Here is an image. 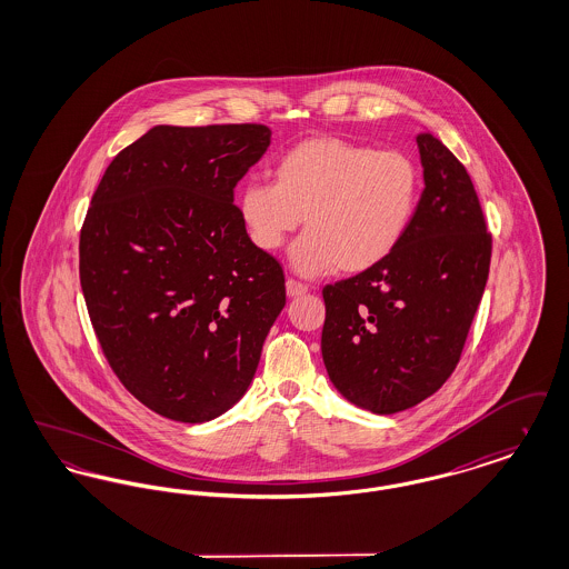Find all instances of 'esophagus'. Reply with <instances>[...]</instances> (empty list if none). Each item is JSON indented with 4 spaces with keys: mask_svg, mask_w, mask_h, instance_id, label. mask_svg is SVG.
<instances>
[{
    "mask_svg": "<svg viewBox=\"0 0 569 569\" xmlns=\"http://www.w3.org/2000/svg\"><path fill=\"white\" fill-rule=\"evenodd\" d=\"M307 292H309V288H307V286H302V283H298L295 279H288V281H286V295H288V297H305Z\"/></svg>",
    "mask_w": 569,
    "mask_h": 569,
    "instance_id": "34e87169",
    "label": "esophagus"
}]
</instances>
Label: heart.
<instances>
[{
	"label": "heart",
	"mask_w": 569,
	"mask_h": 569,
	"mask_svg": "<svg viewBox=\"0 0 569 569\" xmlns=\"http://www.w3.org/2000/svg\"><path fill=\"white\" fill-rule=\"evenodd\" d=\"M422 172L403 151L335 136L298 142L272 181L247 183L239 213L251 241L279 249L300 228L290 264L302 277L371 271L388 260L416 219Z\"/></svg>",
	"instance_id": "1"
}]
</instances>
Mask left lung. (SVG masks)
<instances>
[{"label": "left lung", "instance_id": "left-lung-1", "mask_svg": "<svg viewBox=\"0 0 569 569\" xmlns=\"http://www.w3.org/2000/svg\"><path fill=\"white\" fill-rule=\"evenodd\" d=\"M416 142L425 190L403 243L376 269L322 290L328 378L379 416L418 406L452 376L490 267L465 166L427 130Z\"/></svg>", "mask_w": 569, "mask_h": 569}]
</instances>
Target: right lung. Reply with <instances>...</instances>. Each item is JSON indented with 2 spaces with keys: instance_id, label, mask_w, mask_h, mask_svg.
<instances>
[{
  "instance_id": "1",
  "label": "right lung",
  "mask_w": 569,
  "mask_h": 569,
  "mask_svg": "<svg viewBox=\"0 0 569 569\" xmlns=\"http://www.w3.org/2000/svg\"><path fill=\"white\" fill-rule=\"evenodd\" d=\"M267 126H156L110 162L81 230V286L112 371L142 406L200 425L243 399L286 307L234 186Z\"/></svg>"
}]
</instances>
